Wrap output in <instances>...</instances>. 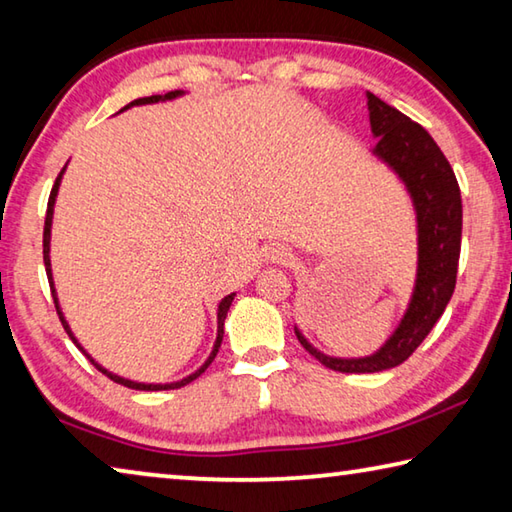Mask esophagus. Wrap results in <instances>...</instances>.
I'll list each match as a JSON object with an SVG mask.
<instances>
[{"mask_svg": "<svg viewBox=\"0 0 512 512\" xmlns=\"http://www.w3.org/2000/svg\"><path fill=\"white\" fill-rule=\"evenodd\" d=\"M266 257H268V262H271V264H287L289 262V250L284 246H273V248H268Z\"/></svg>", "mask_w": 512, "mask_h": 512, "instance_id": "esophagus-1", "label": "esophagus"}]
</instances>
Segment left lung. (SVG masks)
I'll return each instance as SVG.
<instances>
[{
    "label": "left lung",
    "instance_id": "1",
    "mask_svg": "<svg viewBox=\"0 0 512 512\" xmlns=\"http://www.w3.org/2000/svg\"><path fill=\"white\" fill-rule=\"evenodd\" d=\"M370 131L375 137L372 155L391 169L409 194L418 230V266L404 316L368 357H332L311 345L296 329L298 341L311 357L336 372H381L400 366L424 341L443 316L456 287L461 255L463 205L461 189L443 151L433 137L400 110L366 92Z\"/></svg>",
    "mask_w": 512,
    "mask_h": 512
}]
</instances>
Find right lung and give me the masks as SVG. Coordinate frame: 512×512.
<instances>
[{"label":"right lung","instance_id":"obj_1","mask_svg":"<svg viewBox=\"0 0 512 512\" xmlns=\"http://www.w3.org/2000/svg\"><path fill=\"white\" fill-rule=\"evenodd\" d=\"M183 94H185V90H176V92H167V94H153V97L135 99V101L128 103V106L121 108L119 112H124V110H128V108H133V106H146V103L171 101V99H178V97H183ZM65 169H67V164H65V167H63V171L58 173V178H56V185H54V189H51V196H49V203H47L45 235H42V255H45V268H47V277H49L51 296H54V302H56V311H58V318H60V323H63V327H65L67 336H69V339L74 341L76 348H79V350L85 354V357H88V359L92 361V366L97 368V370H101L103 375H106V377H110L112 381H115V384H121V386H126V388H135V391H173V388H183V386H187L189 381H194L196 377H201V375H203V372L207 370V366H210V363L214 361L216 352H219V348H221V341H223V325H225V316H228L230 305H232V300H235L237 293H230V296L221 298L219 307H216V341H214V345H212V352H210V357H207V359H205V363H203V366L198 368V370H194L192 375H187V377L178 379V381H169V384H146V381H135V379L121 377V375H117V372H112V370H108V368H103L101 363H99L97 359H94L88 350L83 348L81 341L76 339V336H74L72 327H69L67 318H65V314H63V307H60V300H58V291H56V284H54V271H51V225H54V207H56V198H58V189H60V183H63Z\"/></svg>","mask_w":512,"mask_h":512}]
</instances>
